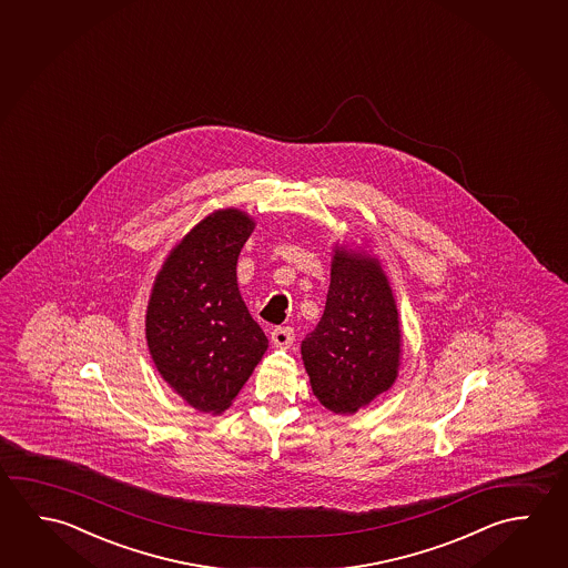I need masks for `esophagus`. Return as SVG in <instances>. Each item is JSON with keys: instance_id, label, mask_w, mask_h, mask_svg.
Listing matches in <instances>:
<instances>
[{"instance_id": "obj_1", "label": "esophagus", "mask_w": 568, "mask_h": 568, "mask_svg": "<svg viewBox=\"0 0 568 568\" xmlns=\"http://www.w3.org/2000/svg\"><path fill=\"white\" fill-rule=\"evenodd\" d=\"M293 341H295V331L291 326H277L271 333V343L280 346V348H288Z\"/></svg>"}]
</instances>
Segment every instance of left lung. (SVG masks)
Segmentation results:
<instances>
[{
	"label": "left lung",
	"mask_w": 568,
	"mask_h": 568,
	"mask_svg": "<svg viewBox=\"0 0 568 568\" xmlns=\"http://www.w3.org/2000/svg\"><path fill=\"white\" fill-rule=\"evenodd\" d=\"M316 400L354 414L398 374L400 328L378 261L336 252L325 313L301 344Z\"/></svg>",
	"instance_id": "left-lung-1"
}]
</instances>
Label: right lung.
<instances>
[{
    "instance_id": "obj_1",
    "label": "right lung",
    "mask_w": 568,
    "mask_h": 568,
    "mask_svg": "<svg viewBox=\"0 0 568 568\" xmlns=\"http://www.w3.org/2000/svg\"><path fill=\"white\" fill-rule=\"evenodd\" d=\"M252 232V220L237 210L207 215L170 253L150 297L152 361L200 412H224L270 346L235 277Z\"/></svg>"
}]
</instances>
